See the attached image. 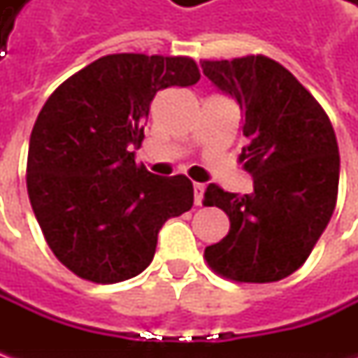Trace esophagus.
<instances>
[{"label":"esophagus","mask_w":358,"mask_h":358,"mask_svg":"<svg viewBox=\"0 0 358 358\" xmlns=\"http://www.w3.org/2000/svg\"><path fill=\"white\" fill-rule=\"evenodd\" d=\"M193 193H195V205H201V203H203L205 185H203V183H193Z\"/></svg>","instance_id":"1"}]
</instances>
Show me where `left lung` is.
<instances>
[{
    "mask_svg": "<svg viewBox=\"0 0 358 358\" xmlns=\"http://www.w3.org/2000/svg\"><path fill=\"white\" fill-rule=\"evenodd\" d=\"M203 73L235 97L247 145L239 161L253 193L207 187L229 233L205 249L207 265L235 282H273L295 273L331 221L338 193V145L319 101L267 55L201 62Z\"/></svg>",
    "mask_w": 358,
    "mask_h": 358,
    "instance_id": "left-lung-1",
    "label": "left lung"
}]
</instances>
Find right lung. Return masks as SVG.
I'll return each mask as SVG.
<instances>
[{"label":"right lung","mask_w":358,"mask_h":358,"mask_svg":"<svg viewBox=\"0 0 358 358\" xmlns=\"http://www.w3.org/2000/svg\"><path fill=\"white\" fill-rule=\"evenodd\" d=\"M185 55L113 53L65 79L39 111L27 193L49 249L77 277L127 281L153 261L157 233L193 207L185 175L135 163L155 93L199 81Z\"/></svg>","instance_id":"add662e5"}]
</instances>
